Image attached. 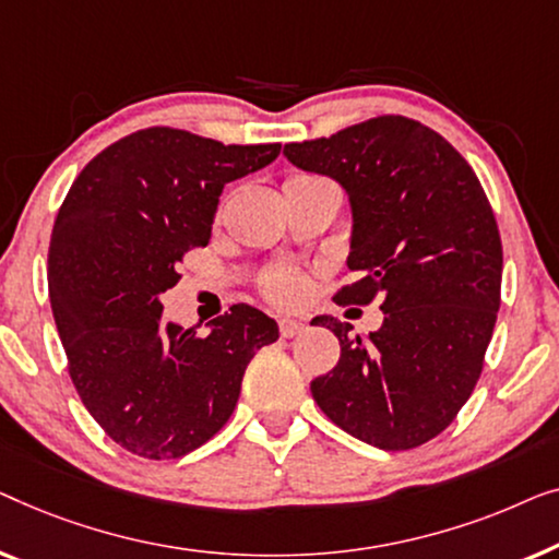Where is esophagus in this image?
Instances as JSON below:
<instances>
[{
    "mask_svg": "<svg viewBox=\"0 0 559 559\" xmlns=\"http://www.w3.org/2000/svg\"><path fill=\"white\" fill-rule=\"evenodd\" d=\"M278 329H281L283 340H290V336L301 334L304 329H306V324H304V321H298V319H281L278 321Z\"/></svg>",
    "mask_w": 559,
    "mask_h": 559,
    "instance_id": "1",
    "label": "esophagus"
}]
</instances>
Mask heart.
<instances>
[{"label": "heart", "mask_w": 559, "mask_h": 559, "mask_svg": "<svg viewBox=\"0 0 559 559\" xmlns=\"http://www.w3.org/2000/svg\"><path fill=\"white\" fill-rule=\"evenodd\" d=\"M288 182H313L311 177H294ZM309 294V278L298 271H278L265 281V296L271 301H276L281 306H294L301 304L304 296Z\"/></svg>", "instance_id": "1"}]
</instances>
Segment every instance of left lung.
<instances>
[{
	"label": "left lung",
	"mask_w": 559,
	"mask_h": 559,
	"mask_svg": "<svg viewBox=\"0 0 559 559\" xmlns=\"http://www.w3.org/2000/svg\"><path fill=\"white\" fill-rule=\"evenodd\" d=\"M294 167L332 177L352 207L340 304L380 298L382 326L317 317L342 344L311 382L326 418L382 451H407L451 426L484 367L501 296V238L468 162L405 116H377L329 139L283 146Z\"/></svg>",
	"instance_id": "obj_1"
}]
</instances>
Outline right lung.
Wrapping results in <instances>:
<instances>
[{"mask_svg":"<svg viewBox=\"0 0 559 559\" xmlns=\"http://www.w3.org/2000/svg\"><path fill=\"white\" fill-rule=\"evenodd\" d=\"M278 154L152 126L85 164L55 217L47 283L70 380L108 438L141 459L207 443L250 359L278 340L276 321L246 304L204 336L162 319L185 253L210 242L223 187Z\"/></svg>","mask_w":559,"mask_h":559,"instance_id":"right-lung-1","label":"right lung"}]
</instances>
